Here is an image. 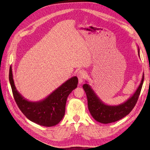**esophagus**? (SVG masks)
<instances>
[{
  "label": "esophagus",
  "mask_w": 150,
  "mask_h": 150,
  "mask_svg": "<svg viewBox=\"0 0 150 150\" xmlns=\"http://www.w3.org/2000/svg\"><path fill=\"white\" fill-rule=\"evenodd\" d=\"M77 76L79 79V84H81L85 76V71L84 70H80L77 73Z\"/></svg>",
  "instance_id": "1"
}]
</instances>
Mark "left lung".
Returning <instances> with one entry per match:
<instances>
[{
	"mask_svg": "<svg viewBox=\"0 0 150 150\" xmlns=\"http://www.w3.org/2000/svg\"><path fill=\"white\" fill-rule=\"evenodd\" d=\"M138 54L140 57V49L138 46ZM144 80V73L139 86L134 93L123 103L118 105H109L104 103L98 97L92 87L88 83L83 85L87 99L89 111L93 119L102 124L114 122L128 115L134 109L139 97ZM88 83L87 81H86Z\"/></svg>",
	"mask_w": 150,
	"mask_h": 150,
	"instance_id": "8db88e82",
	"label": "left lung"
}]
</instances>
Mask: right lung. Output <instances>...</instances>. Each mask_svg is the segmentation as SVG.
<instances>
[{
  "instance_id": "1",
  "label": "right lung",
  "mask_w": 150,
  "mask_h": 150,
  "mask_svg": "<svg viewBox=\"0 0 150 150\" xmlns=\"http://www.w3.org/2000/svg\"><path fill=\"white\" fill-rule=\"evenodd\" d=\"M9 81L14 99L21 111L33 122L45 127L56 125L63 119L67 99L77 87L79 81L78 78L74 76L42 100L31 101L25 98L16 90L12 66L9 70Z\"/></svg>"
}]
</instances>
